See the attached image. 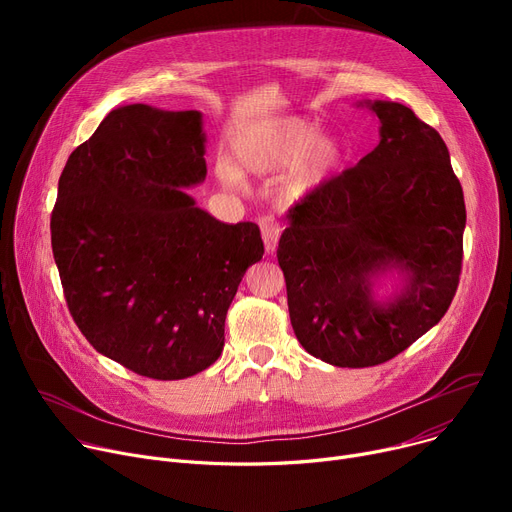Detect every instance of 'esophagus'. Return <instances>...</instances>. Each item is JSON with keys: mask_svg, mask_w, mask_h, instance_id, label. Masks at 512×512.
Segmentation results:
<instances>
[{"mask_svg": "<svg viewBox=\"0 0 512 512\" xmlns=\"http://www.w3.org/2000/svg\"><path fill=\"white\" fill-rule=\"evenodd\" d=\"M259 228H261V238H263V245L267 253H274L276 245H278V238H280V224L274 218V215H261L259 218Z\"/></svg>", "mask_w": 512, "mask_h": 512, "instance_id": "obj_1", "label": "esophagus"}]
</instances>
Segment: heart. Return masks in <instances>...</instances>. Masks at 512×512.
Instances as JSON below:
<instances>
[{"instance_id": "heart-1", "label": "heart", "mask_w": 512, "mask_h": 512, "mask_svg": "<svg viewBox=\"0 0 512 512\" xmlns=\"http://www.w3.org/2000/svg\"><path fill=\"white\" fill-rule=\"evenodd\" d=\"M344 143L336 134L317 132L313 122L297 116L263 120L242 130L234 141L236 166L218 161V176L228 186L242 184V172L272 174L278 178L280 199L294 203L326 184L344 161Z\"/></svg>"}]
</instances>
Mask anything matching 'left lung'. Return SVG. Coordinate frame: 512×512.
Listing matches in <instances>:
<instances>
[{
	"instance_id": "left-lung-1",
	"label": "left lung",
	"mask_w": 512,
	"mask_h": 512,
	"mask_svg": "<svg viewBox=\"0 0 512 512\" xmlns=\"http://www.w3.org/2000/svg\"><path fill=\"white\" fill-rule=\"evenodd\" d=\"M380 118V143L351 170L288 209L278 263L301 346L336 367L396 357L448 311L467 222L446 143L407 105L359 103ZM398 275L392 298L374 286Z\"/></svg>"
}]
</instances>
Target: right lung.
I'll return each instance as SVG.
<instances>
[{
	"mask_svg": "<svg viewBox=\"0 0 512 512\" xmlns=\"http://www.w3.org/2000/svg\"><path fill=\"white\" fill-rule=\"evenodd\" d=\"M203 116L112 110L60 176L51 249L78 330L126 369L184 380L218 361L257 224H224L184 188L207 176Z\"/></svg>",
	"mask_w": 512,
	"mask_h": 512,
	"instance_id": "right-lung-1",
	"label": "right lung"
}]
</instances>
